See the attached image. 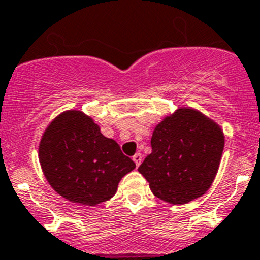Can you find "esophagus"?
I'll return each mask as SVG.
<instances>
[{"mask_svg": "<svg viewBox=\"0 0 260 260\" xmlns=\"http://www.w3.org/2000/svg\"><path fill=\"white\" fill-rule=\"evenodd\" d=\"M133 161H135V164H136V166H140L141 165V162H142V154L141 153H136L135 156H133Z\"/></svg>", "mask_w": 260, "mask_h": 260, "instance_id": "obj_1", "label": "esophagus"}]
</instances>
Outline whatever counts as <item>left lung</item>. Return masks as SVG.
Instances as JSON below:
<instances>
[{"label": "left lung", "mask_w": 260, "mask_h": 260, "mask_svg": "<svg viewBox=\"0 0 260 260\" xmlns=\"http://www.w3.org/2000/svg\"><path fill=\"white\" fill-rule=\"evenodd\" d=\"M225 137L208 115L181 107L154 127L152 153L138 167L156 198L183 205L210 188L219 170Z\"/></svg>", "instance_id": "1"}]
</instances>
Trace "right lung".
<instances>
[{
  "label": "right lung",
  "mask_w": 260,
  "mask_h": 260,
  "mask_svg": "<svg viewBox=\"0 0 260 260\" xmlns=\"http://www.w3.org/2000/svg\"><path fill=\"white\" fill-rule=\"evenodd\" d=\"M39 161L60 196L88 206L113 198L122 177L136 167L114 140L102 135L90 115L77 109L50 122L39 145Z\"/></svg>",
  "instance_id": "add662e5"
}]
</instances>
